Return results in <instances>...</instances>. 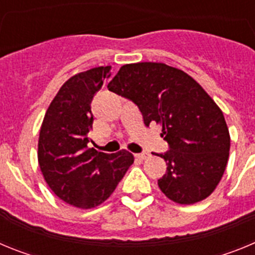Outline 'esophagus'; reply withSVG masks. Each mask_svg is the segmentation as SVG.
Masks as SVG:
<instances>
[{
    "label": "esophagus",
    "mask_w": 255,
    "mask_h": 255,
    "mask_svg": "<svg viewBox=\"0 0 255 255\" xmlns=\"http://www.w3.org/2000/svg\"><path fill=\"white\" fill-rule=\"evenodd\" d=\"M135 157L139 159H145L149 157V153L148 152H143V153H138V154H135Z\"/></svg>",
    "instance_id": "1"
}]
</instances>
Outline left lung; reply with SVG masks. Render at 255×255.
<instances>
[{"instance_id":"obj_1","label":"left lung","mask_w":255,"mask_h":255,"mask_svg":"<svg viewBox=\"0 0 255 255\" xmlns=\"http://www.w3.org/2000/svg\"><path fill=\"white\" fill-rule=\"evenodd\" d=\"M108 91L132 101L144 124H159L170 149L158 186L168 199L194 204L213 193L226 168L230 134L222 111L194 79L161 62L121 66Z\"/></svg>"}]
</instances>
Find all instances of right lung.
<instances>
[{
  "mask_svg": "<svg viewBox=\"0 0 255 255\" xmlns=\"http://www.w3.org/2000/svg\"><path fill=\"white\" fill-rule=\"evenodd\" d=\"M111 66L79 73L65 82L44 115L38 140V163L51 190L67 204L89 209L114 193L134 155L88 148L93 125L91 103Z\"/></svg>",
  "mask_w": 255,
  "mask_h": 255,
  "instance_id": "obj_1",
  "label": "right lung"
}]
</instances>
